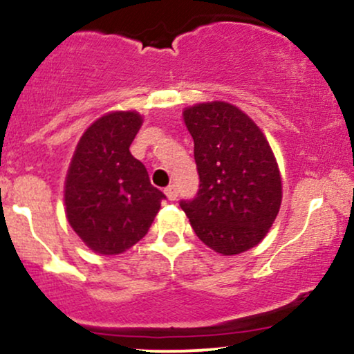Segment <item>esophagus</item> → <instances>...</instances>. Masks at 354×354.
I'll return each mask as SVG.
<instances>
[{"mask_svg": "<svg viewBox=\"0 0 354 354\" xmlns=\"http://www.w3.org/2000/svg\"><path fill=\"white\" fill-rule=\"evenodd\" d=\"M165 194H166V196H168L169 201L176 200V198H178V189H176V186H174V185L166 186V188H165Z\"/></svg>", "mask_w": 354, "mask_h": 354, "instance_id": "1", "label": "esophagus"}]
</instances>
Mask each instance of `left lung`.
I'll return each mask as SVG.
<instances>
[{"instance_id": "1", "label": "left lung", "mask_w": 354, "mask_h": 354, "mask_svg": "<svg viewBox=\"0 0 354 354\" xmlns=\"http://www.w3.org/2000/svg\"><path fill=\"white\" fill-rule=\"evenodd\" d=\"M194 141L200 189L180 206L196 236L225 256L266 236L281 206V176L270 143L246 113L211 101L183 111Z\"/></svg>"}]
</instances>
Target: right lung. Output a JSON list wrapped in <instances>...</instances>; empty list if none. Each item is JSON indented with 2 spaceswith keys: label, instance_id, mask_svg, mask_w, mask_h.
<instances>
[{
  "label": "right lung",
  "instance_id": "1",
  "mask_svg": "<svg viewBox=\"0 0 354 354\" xmlns=\"http://www.w3.org/2000/svg\"><path fill=\"white\" fill-rule=\"evenodd\" d=\"M143 124L136 111L98 118L80 138L64 181L66 218L88 248L120 254L148 233L165 194L129 153Z\"/></svg>",
  "mask_w": 354,
  "mask_h": 354
}]
</instances>
